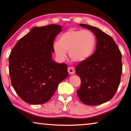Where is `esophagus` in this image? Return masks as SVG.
<instances>
[{
  "mask_svg": "<svg viewBox=\"0 0 131 131\" xmlns=\"http://www.w3.org/2000/svg\"><path fill=\"white\" fill-rule=\"evenodd\" d=\"M68 70L69 73L70 74H73L75 73V69L73 66H69V67L68 68Z\"/></svg>",
  "mask_w": 131,
  "mask_h": 131,
  "instance_id": "esophagus-1",
  "label": "esophagus"
}]
</instances>
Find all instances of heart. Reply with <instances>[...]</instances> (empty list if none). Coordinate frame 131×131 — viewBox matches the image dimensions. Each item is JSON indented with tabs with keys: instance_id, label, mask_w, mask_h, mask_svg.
Returning <instances> with one entry per match:
<instances>
[{
	"instance_id": "heart-1",
	"label": "heart",
	"mask_w": 131,
	"mask_h": 131,
	"mask_svg": "<svg viewBox=\"0 0 131 131\" xmlns=\"http://www.w3.org/2000/svg\"><path fill=\"white\" fill-rule=\"evenodd\" d=\"M95 46V38L91 31L70 29L60 35L58 43L54 44V49L61 59L65 58L66 51H69L73 61L82 62L91 55Z\"/></svg>"
}]
</instances>
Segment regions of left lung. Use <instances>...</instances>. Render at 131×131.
<instances>
[{
    "label": "left lung",
    "instance_id": "1",
    "mask_svg": "<svg viewBox=\"0 0 131 131\" xmlns=\"http://www.w3.org/2000/svg\"><path fill=\"white\" fill-rule=\"evenodd\" d=\"M80 25L91 30L97 43L94 54L76 66V73L81 79L77 95L85 105H101L110 101L118 89L123 70L122 54L109 35L87 24Z\"/></svg>",
    "mask_w": 131,
    "mask_h": 131
}]
</instances>
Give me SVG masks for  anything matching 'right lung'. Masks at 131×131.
<instances>
[{"instance_id":"1","label":"right lung","mask_w":131,"mask_h":131,"mask_svg":"<svg viewBox=\"0 0 131 131\" xmlns=\"http://www.w3.org/2000/svg\"><path fill=\"white\" fill-rule=\"evenodd\" d=\"M62 26L50 24L35 27L18 41L8 58L13 87L25 102L39 105L48 102L61 81L68 76L65 63L52 59L54 41Z\"/></svg>"}]
</instances>
